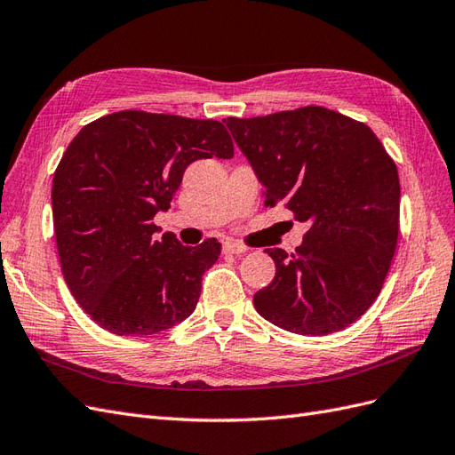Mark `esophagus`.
Here are the masks:
<instances>
[{
  "instance_id": "1",
  "label": "esophagus",
  "mask_w": 455,
  "mask_h": 455,
  "mask_svg": "<svg viewBox=\"0 0 455 455\" xmlns=\"http://www.w3.org/2000/svg\"><path fill=\"white\" fill-rule=\"evenodd\" d=\"M246 252V246L237 241H226L224 243V254H243Z\"/></svg>"
}]
</instances>
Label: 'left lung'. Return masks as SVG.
Segmentation results:
<instances>
[{
    "instance_id": "1",
    "label": "left lung",
    "mask_w": 455,
    "mask_h": 455,
    "mask_svg": "<svg viewBox=\"0 0 455 455\" xmlns=\"http://www.w3.org/2000/svg\"><path fill=\"white\" fill-rule=\"evenodd\" d=\"M264 186L307 233L294 254L266 249L271 284L254 294L266 321L301 336L353 324L374 304L398 237L396 164L364 123L321 106L224 119Z\"/></svg>"
}]
</instances>
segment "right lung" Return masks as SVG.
Wrapping results in <instances>:
<instances>
[{
  "label": "right lung",
  "mask_w": 455,
  "mask_h": 455,
  "mask_svg": "<svg viewBox=\"0 0 455 455\" xmlns=\"http://www.w3.org/2000/svg\"><path fill=\"white\" fill-rule=\"evenodd\" d=\"M231 159L214 119L127 109L85 125L52 178V224L60 266L77 304L117 336H151L194 313L216 239L184 246L151 220L171 209L197 159Z\"/></svg>",
  "instance_id": "add662e5"
}]
</instances>
